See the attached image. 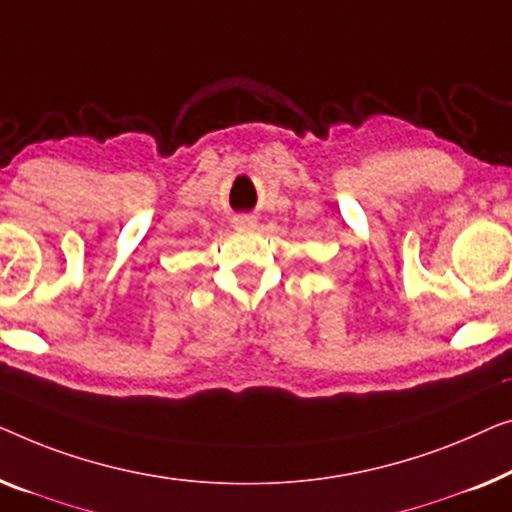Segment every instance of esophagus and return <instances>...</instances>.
<instances>
[{
    "instance_id": "34e87169",
    "label": "esophagus",
    "mask_w": 512,
    "mask_h": 512,
    "mask_svg": "<svg viewBox=\"0 0 512 512\" xmlns=\"http://www.w3.org/2000/svg\"><path fill=\"white\" fill-rule=\"evenodd\" d=\"M257 225V220L253 215H239V218H234V227L236 229H253Z\"/></svg>"
}]
</instances>
